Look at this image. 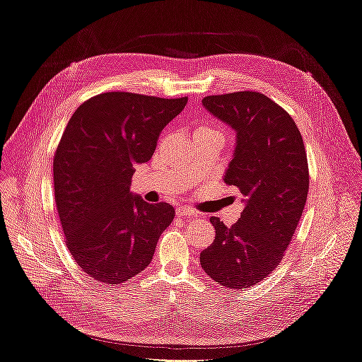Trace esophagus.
I'll list each match as a JSON object with an SVG mask.
<instances>
[{"mask_svg": "<svg viewBox=\"0 0 362 362\" xmlns=\"http://www.w3.org/2000/svg\"><path fill=\"white\" fill-rule=\"evenodd\" d=\"M177 216L178 217H196L198 214H196L193 210H190V208H178Z\"/></svg>", "mask_w": 362, "mask_h": 362, "instance_id": "1", "label": "esophagus"}]
</instances>
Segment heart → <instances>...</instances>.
<instances>
[{"label": "heart", "mask_w": 362, "mask_h": 362, "mask_svg": "<svg viewBox=\"0 0 362 362\" xmlns=\"http://www.w3.org/2000/svg\"><path fill=\"white\" fill-rule=\"evenodd\" d=\"M194 134H199V136H210V137H216L218 140L223 141V134L221 129L217 128H213V127H206V125H202L199 128H196Z\"/></svg>", "instance_id": "heart-1"}]
</instances>
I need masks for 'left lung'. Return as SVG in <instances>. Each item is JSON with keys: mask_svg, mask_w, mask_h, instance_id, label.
Returning a JSON list of instances; mask_svg holds the SVG:
<instances>
[{"mask_svg": "<svg viewBox=\"0 0 362 362\" xmlns=\"http://www.w3.org/2000/svg\"><path fill=\"white\" fill-rule=\"evenodd\" d=\"M202 105L235 131V151L223 181L242 193L245 210L225 226L218 217L201 266L226 288H247L275 270L298 228L310 173L299 128L259 92L205 96Z\"/></svg>", "mask_w": 362, "mask_h": 362, "instance_id": "obj_1", "label": "left lung"}]
</instances>
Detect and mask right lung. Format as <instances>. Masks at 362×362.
Instances as JSON below:
<instances>
[{
  "label": "right lung",
  "instance_id": "obj_1",
  "mask_svg": "<svg viewBox=\"0 0 362 362\" xmlns=\"http://www.w3.org/2000/svg\"><path fill=\"white\" fill-rule=\"evenodd\" d=\"M185 104V96L107 92L69 119L54 156V194L71 255L95 281L122 284L145 270L172 223V205L148 204L129 187Z\"/></svg>",
  "mask_w": 362,
  "mask_h": 362
}]
</instances>
